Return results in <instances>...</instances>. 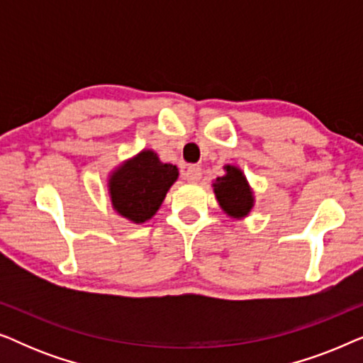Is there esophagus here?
Here are the masks:
<instances>
[{
	"instance_id": "obj_1",
	"label": "esophagus",
	"mask_w": 363,
	"mask_h": 363,
	"mask_svg": "<svg viewBox=\"0 0 363 363\" xmlns=\"http://www.w3.org/2000/svg\"><path fill=\"white\" fill-rule=\"evenodd\" d=\"M183 178H185V180L190 182V183L200 182V178H201V168L198 167V165H190V167L186 168V172L183 173Z\"/></svg>"
}]
</instances>
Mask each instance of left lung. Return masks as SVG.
Wrapping results in <instances>:
<instances>
[{"label": "left lung", "mask_w": 363, "mask_h": 363, "mask_svg": "<svg viewBox=\"0 0 363 363\" xmlns=\"http://www.w3.org/2000/svg\"><path fill=\"white\" fill-rule=\"evenodd\" d=\"M226 173L213 183L216 200L228 216L245 218L255 206V196L246 177L238 167L226 165Z\"/></svg>", "instance_id": "1"}]
</instances>
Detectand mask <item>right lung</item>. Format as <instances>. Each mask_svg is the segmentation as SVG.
<instances>
[{
  "label": "right lung",
  "mask_w": 363,
  "mask_h": 363,
  "mask_svg": "<svg viewBox=\"0 0 363 363\" xmlns=\"http://www.w3.org/2000/svg\"><path fill=\"white\" fill-rule=\"evenodd\" d=\"M177 178L175 165L162 163L153 150H142L117 167L108 178L113 210L133 223H145L162 206Z\"/></svg>",
  "instance_id": "1"
}]
</instances>
